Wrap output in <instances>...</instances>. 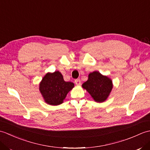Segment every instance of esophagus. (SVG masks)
I'll return each instance as SVG.
<instances>
[{
	"instance_id": "obj_1",
	"label": "esophagus",
	"mask_w": 150,
	"mask_h": 150,
	"mask_svg": "<svg viewBox=\"0 0 150 150\" xmlns=\"http://www.w3.org/2000/svg\"><path fill=\"white\" fill-rule=\"evenodd\" d=\"M75 82L77 85H81V84L80 79H76V80L75 81Z\"/></svg>"
}]
</instances>
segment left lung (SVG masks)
Segmentation results:
<instances>
[{
	"label": "left lung",
	"instance_id": "left-lung-1",
	"mask_svg": "<svg viewBox=\"0 0 150 150\" xmlns=\"http://www.w3.org/2000/svg\"><path fill=\"white\" fill-rule=\"evenodd\" d=\"M94 100L103 103L109 96L112 90V81L106 76H103L99 72L93 71L89 74L88 80L82 84Z\"/></svg>",
	"mask_w": 150,
	"mask_h": 150
}]
</instances>
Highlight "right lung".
I'll use <instances>...</instances> for the list:
<instances>
[{"label": "right lung", "mask_w": 150, "mask_h": 150, "mask_svg": "<svg viewBox=\"0 0 150 150\" xmlns=\"http://www.w3.org/2000/svg\"><path fill=\"white\" fill-rule=\"evenodd\" d=\"M74 87L71 82H66L61 73L57 71L47 73L39 85V90L46 103L53 106L63 103L68 92Z\"/></svg>", "instance_id": "add662e5"}]
</instances>
